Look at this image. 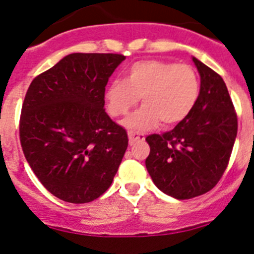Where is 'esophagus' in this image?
Listing matches in <instances>:
<instances>
[{
	"label": "esophagus",
	"instance_id": "obj_1",
	"mask_svg": "<svg viewBox=\"0 0 254 254\" xmlns=\"http://www.w3.org/2000/svg\"><path fill=\"white\" fill-rule=\"evenodd\" d=\"M128 138H129V142L134 143V142H137V141L145 140V136H143V133H140V132L128 131Z\"/></svg>",
	"mask_w": 254,
	"mask_h": 254
}]
</instances>
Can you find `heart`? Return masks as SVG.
<instances>
[{
	"instance_id": "b5f03b06",
	"label": "heart",
	"mask_w": 254,
	"mask_h": 254,
	"mask_svg": "<svg viewBox=\"0 0 254 254\" xmlns=\"http://www.w3.org/2000/svg\"><path fill=\"white\" fill-rule=\"evenodd\" d=\"M198 95L199 77L193 67L160 60L134 62L126 80H112L104 93L112 117L127 114L142 96V107L125 121L133 131H149L160 122L165 127L178 125L193 111Z\"/></svg>"
}]
</instances>
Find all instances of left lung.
I'll use <instances>...</instances> for the list:
<instances>
[{
	"label": "left lung",
	"mask_w": 254,
	"mask_h": 254,
	"mask_svg": "<svg viewBox=\"0 0 254 254\" xmlns=\"http://www.w3.org/2000/svg\"><path fill=\"white\" fill-rule=\"evenodd\" d=\"M201 76L198 100L172 131L149 134L146 168L168 196L188 199L205 194L223 177L238 131L237 112L223 77L193 57Z\"/></svg>",
	"instance_id": "left-lung-1"
}]
</instances>
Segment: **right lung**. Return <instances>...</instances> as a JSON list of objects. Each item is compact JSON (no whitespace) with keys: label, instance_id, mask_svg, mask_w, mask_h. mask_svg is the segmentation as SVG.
<instances>
[{"label":"right lung","instance_id":"add662e5","mask_svg":"<svg viewBox=\"0 0 254 254\" xmlns=\"http://www.w3.org/2000/svg\"><path fill=\"white\" fill-rule=\"evenodd\" d=\"M126 56L72 53L31 81L20 114L22 151L57 198L91 202L111 187L128 146L104 109L108 80Z\"/></svg>","mask_w":254,"mask_h":254}]
</instances>
